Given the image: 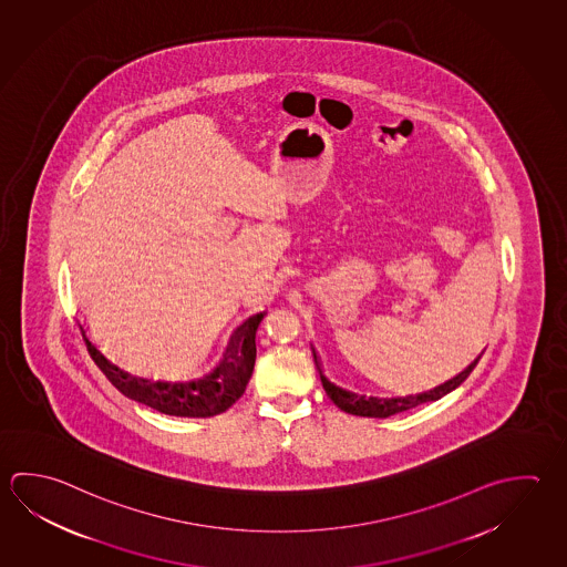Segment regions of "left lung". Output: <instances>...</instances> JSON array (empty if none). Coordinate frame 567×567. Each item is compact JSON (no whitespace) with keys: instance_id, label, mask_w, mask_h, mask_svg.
I'll list each match as a JSON object with an SVG mask.
<instances>
[{"instance_id":"left-lung-1","label":"left lung","mask_w":567,"mask_h":567,"mask_svg":"<svg viewBox=\"0 0 567 567\" xmlns=\"http://www.w3.org/2000/svg\"><path fill=\"white\" fill-rule=\"evenodd\" d=\"M313 360L320 371L321 383H323V390L330 395L331 402L336 403L340 410L351 415H361V417H390L393 413L405 412V410H412L420 403L437 402L443 395L453 392L457 385H462L467 375L472 373L475 368L477 360L462 371L460 375H455L453 380L445 381L442 385H437L432 392L417 393V395H405V398H365V395H358V393L348 392V390H341L336 383H331L323 371H321L320 360H318V353L313 351Z\"/></svg>"}]
</instances>
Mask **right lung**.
Here are the masks:
<instances>
[{
  "mask_svg": "<svg viewBox=\"0 0 567 567\" xmlns=\"http://www.w3.org/2000/svg\"><path fill=\"white\" fill-rule=\"evenodd\" d=\"M264 316L266 313L251 316L244 326H239L234 331L231 340L227 343L224 360L217 363L216 370L207 373L202 380L186 381V383L152 381L132 375L130 371L122 370L107 360L85 336L82 326L80 330L97 368L130 400L150 405L165 415L212 417L229 410L246 392L247 381L251 378L254 365H256V331Z\"/></svg>",
  "mask_w": 567,
  "mask_h": 567,
  "instance_id": "right-lung-1",
  "label": "right lung"
}]
</instances>
